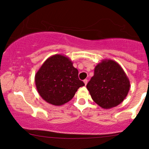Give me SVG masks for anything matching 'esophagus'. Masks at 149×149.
I'll list each match as a JSON object with an SVG mask.
<instances>
[{
  "label": "esophagus",
  "instance_id": "esophagus-1",
  "mask_svg": "<svg viewBox=\"0 0 149 149\" xmlns=\"http://www.w3.org/2000/svg\"><path fill=\"white\" fill-rule=\"evenodd\" d=\"M83 82H84L85 85H87V83H88V80H87V79H85L84 80H83Z\"/></svg>",
  "mask_w": 149,
  "mask_h": 149
}]
</instances>
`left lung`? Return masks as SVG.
<instances>
[{
  "label": "left lung",
  "instance_id": "obj_1",
  "mask_svg": "<svg viewBox=\"0 0 149 149\" xmlns=\"http://www.w3.org/2000/svg\"><path fill=\"white\" fill-rule=\"evenodd\" d=\"M130 86L123 69L117 62L109 59L97 65L86 87L95 103L103 109H110L125 100Z\"/></svg>",
  "mask_w": 149,
  "mask_h": 149
}]
</instances>
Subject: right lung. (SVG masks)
I'll return each instance as SVG.
<instances>
[{"mask_svg":"<svg viewBox=\"0 0 149 149\" xmlns=\"http://www.w3.org/2000/svg\"><path fill=\"white\" fill-rule=\"evenodd\" d=\"M36 85L40 97L55 106L69 102L85 83L78 78V71L69 58L61 54L49 57L35 76Z\"/></svg>","mask_w":149,"mask_h":149,"instance_id":"right-lung-1","label":"right lung"}]
</instances>
